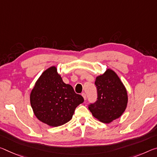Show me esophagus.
I'll use <instances>...</instances> for the list:
<instances>
[{
	"mask_svg": "<svg viewBox=\"0 0 157 157\" xmlns=\"http://www.w3.org/2000/svg\"><path fill=\"white\" fill-rule=\"evenodd\" d=\"M82 97L84 98V100H86V94H84V93H82Z\"/></svg>",
	"mask_w": 157,
	"mask_h": 157,
	"instance_id": "1",
	"label": "esophagus"
}]
</instances>
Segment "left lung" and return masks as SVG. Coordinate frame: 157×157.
<instances>
[{
  "mask_svg": "<svg viewBox=\"0 0 157 157\" xmlns=\"http://www.w3.org/2000/svg\"><path fill=\"white\" fill-rule=\"evenodd\" d=\"M95 84L98 98L89 109L98 120L109 124L120 117L125 111L128 103L127 91L117 74L110 68L96 77Z\"/></svg>",
  "mask_w": 157,
  "mask_h": 157,
  "instance_id": "left-lung-1",
  "label": "left lung"
}]
</instances>
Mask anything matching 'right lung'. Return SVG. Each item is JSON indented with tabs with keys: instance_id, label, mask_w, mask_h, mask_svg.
Returning <instances> with one entry per match:
<instances>
[{
	"instance_id": "right-lung-1",
	"label": "right lung",
	"mask_w": 157,
	"mask_h": 157,
	"mask_svg": "<svg viewBox=\"0 0 157 157\" xmlns=\"http://www.w3.org/2000/svg\"><path fill=\"white\" fill-rule=\"evenodd\" d=\"M83 102V97L77 94L73 86L63 82L54 66L42 73L30 94L35 116L52 127L71 120L75 108Z\"/></svg>"
}]
</instances>
